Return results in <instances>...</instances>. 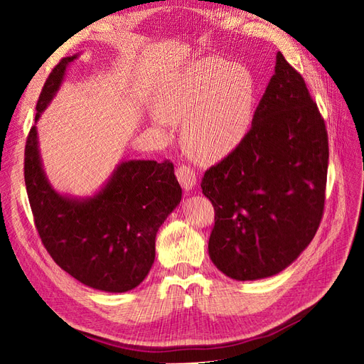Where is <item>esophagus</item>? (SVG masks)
Returning <instances> with one entry per match:
<instances>
[{
  "mask_svg": "<svg viewBox=\"0 0 364 364\" xmlns=\"http://www.w3.org/2000/svg\"><path fill=\"white\" fill-rule=\"evenodd\" d=\"M176 176H178V181L181 182V185L183 186L185 190H193L194 185H196V171L188 167V165H179L178 168H176Z\"/></svg>",
  "mask_w": 364,
  "mask_h": 364,
  "instance_id": "obj_1",
  "label": "esophagus"
}]
</instances>
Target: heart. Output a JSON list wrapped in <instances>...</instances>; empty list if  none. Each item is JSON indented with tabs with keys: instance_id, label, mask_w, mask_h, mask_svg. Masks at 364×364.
Listing matches in <instances>:
<instances>
[{
	"instance_id": "heart-1",
	"label": "heart",
	"mask_w": 364,
	"mask_h": 364,
	"mask_svg": "<svg viewBox=\"0 0 364 364\" xmlns=\"http://www.w3.org/2000/svg\"><path fill=\"white\" fill-rule=\"evenodd\" d=\"M255 82L241 65L208 58L183 68L159 100L155 124L183 123V144L199 162L225 158L245 139L250 127Z\"/></svg>"
}]
</instances>
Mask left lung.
Wrapping results in <instances>:
<instances>
[{"instance_id":"obj_1","label":"left lung","mask_w":364,"mask_h":364,"mask_svg":"<svg viewBox=\"0 0 364 364\" xmlns=\"http://www.w3.org/2000/svg\"><path fill=\"white\" fill-rule=\"evenodd\" d=\"M328 158L325 119L278 53L245 139L202 178L215 213L208 252L220 272L261 279L301 255L323 217Z\"/></svg>"}]
</instances>
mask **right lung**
I'll use <instances>...</instances> for the list:
<instances>
[{
	"instance_id": "obj_1",
	"label": "right lung",
	"mask_w": 364,
	"mask_h": 364,
	"mask_svg": "<svg viewBox=\"0 0 364 364\" xmlns=\"http://www.w3.org/2000/svg\"><path fill=\"white\" fill-rule=\"evenodd\" d=\"M74 59L63 58L50 73L36 121ZM24 179L36 230L54 262L87 287L112 293L129 291L144 281L155 261L158 229L182 197L168 159L123 162L91 199L60 196L43 174L36 126L26 142Z\"/></svg>"
}]
</instances>
